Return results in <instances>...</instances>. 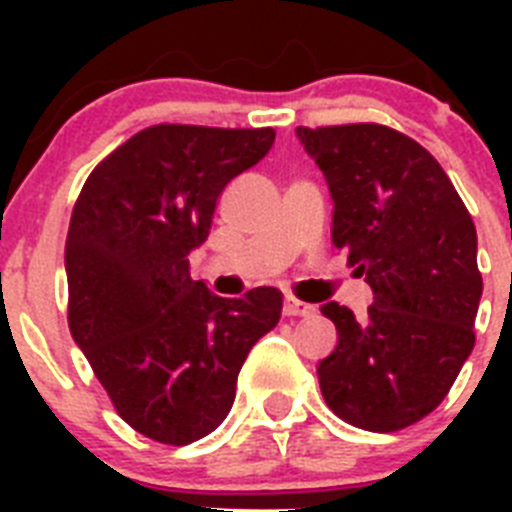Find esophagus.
Returning <instances> with one entry per match:
<instances>
[{
  "instance_id": "1",
  "label": "esophagus",
  "mask_w": 512,
  "mask_h": 512,
  "mask_svg": "<svg viewBox=\"0 0 512 512\" xmlns=\"http://www.w3.org/2000/svg\"><path fill=\"white\" fill-rule=\"evenodd\" d=\"M312 312H315V305H307V302L295 300V297H287V300H284V315H289V318H295V315L307 318Z\"/></svg>"
}]
</instances>
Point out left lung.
<instances>
[{"mask_svg": "<svg viewBox=\"0 0 512 512\" xmlns=\"http://www.w3.org/2000/svg\"><path fill=\"white\" fill-rule=\"evenodd\" d=\"M333 197V246L372 287L364 318L325 302L338 346L320 392L346 423L390 433L441 405L474 348L477 230L436 158L374 122L297 128Z\"/></svg>", "mask_w": 512, "mask_h": 512, "instance_id": "left-lung-1", "label": "left lung"}]
</instances>
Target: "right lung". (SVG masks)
<instances>
[{
	"instance_id": "obj_1",
	"label": "right lung",
	"mask_w": 512,
	"mask_h": 512,
	"mask_svg": "<svg viewBox=\"0 0 512 512\" xmlns=\"http://www.w3.org/2000/svg\"><path fill=\"white\" fill-rule=\"evenodd\" d=\"M271 128L153 125L89 174L66 238L69 328L120 418L184 446L223 423L282 292L217 297L189 274L217 197L274 146Z\"/></svg>"
}]
</instances>
